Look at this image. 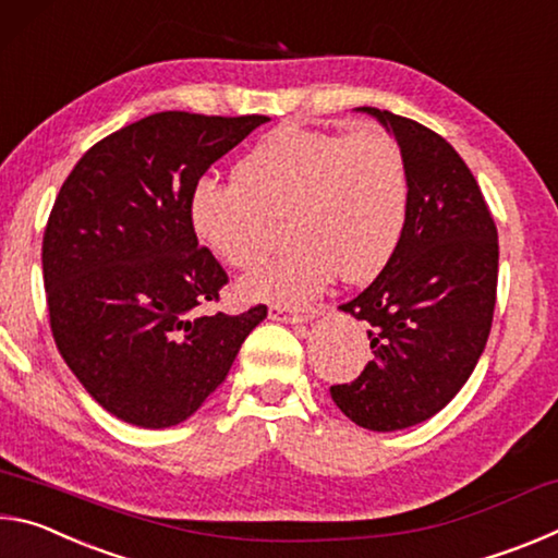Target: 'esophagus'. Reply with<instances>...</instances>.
Segmentation results:
<instances>
[{
  "mask_svg": "<svg viewBox=\"0 0 558 558\" xmlns=\"http://www.w3.org/2000/svg\"><path fill=\"white\" fill-rule=\"evenodd\" d=\"M315 315H317V307L286 310V307H280V305H270V310H268V317L270 319H278V323H290V325L310 323V319H315Z\"/></svg>",
  "mask_w": 558,
  "mask_h": 558,
  "instance_id": "esophagus-1",
  "label": "esophagus"
}]
</instances>
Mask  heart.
<instances>
[{
	"label": "heart",
	"instance_id": "heart-1",
	"mask_svg": "<svg viewBox=\"0 0 558 558\" xmlns=\"http://www.w3.org/2000/svg\"><path fill=\"white\" fill-rule=\"evenodd\" d=\"M194 239L231 268L266 256L288 219L295 243L241 280V295L300 305L337 272L374 280L389 266L409 219V167L379 128L329 132L282 125L239 165V182L196 179L186 199Z\"/></svg>",
	"mask_w": 558,
	"mask_h": 558
}]
</instances>
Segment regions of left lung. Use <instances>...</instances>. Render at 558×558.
Returning a JSON list of instances; mask_svg holds the SVG:
<instances>
[{"label": "left lung", "mask_w": 558, "mask_h": 558, "mask_svg": "<svg viewBox=\"0 0 558 558\" xmlns=\"http://www.w3.org/2000/svg\"><path fill=\"white\" fill-rule=\"evenodd\" d=\"M409 167V219L399 248L354 300L374 359L329 389L356 426L389 433L428 421L470 379L493 327L497 226L462 157L438 132L379 108Z\"/></svg>", "instance_id": "obj_1"}]
</instances>
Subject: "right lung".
I'll use <instances>...</instances> for the list:
<instances>
[{
    "instance_id": "obj_1",
    "label": "right lung",
    "mask_w": 558,
    "mask_h": 558,
    "mask_svg": "<svg viewBox=\"0 0 558 558\" xmlns=\"http://www.w3.org/2000/svg\"><path fill=\"white\" fill-rule=\"evenodd\" d=\"M268 120L155 112L93 145L56 196L41 245L51 332L75 379L120 421H186L268 315H194L229 276L186 219L196 179Z\"/></svg>"
}]
</instances>
